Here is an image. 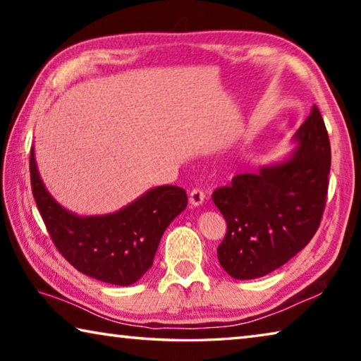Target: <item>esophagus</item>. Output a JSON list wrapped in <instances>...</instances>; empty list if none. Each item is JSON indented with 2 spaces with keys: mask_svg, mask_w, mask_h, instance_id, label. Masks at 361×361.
<instances>
[{
  "mask_svg": "<svg viewBox=\"0 0 361 361\" xmlns=\"http://www.w3.org/2000/svg\"><path fill=\"white\" fill-rule=\"evenodd\" d=\"M204 200H205V192L202 191V189L194 188L192 191L189 192V204H191L192 207H199L204 202Z\"/></svg>",
  "mask_w": 361,
  "mask_h": 361,
  "instance_id": "obj_1",
  "label": "esophagus"
}]
</instances>
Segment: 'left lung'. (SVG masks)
<instances>
[{"instance_id":"1","label":"left lung","mask_w":361,"mask_h":361,"mask_svg":"<svg viewBox=\"0 0 361 361\" xmlns=\"http://www.w3.org/2000/svg\"><path fill=\"white\" fill-rule=\"evenodd\" d=\"M288 161L242 173L213 191L228 223L218 261L231 277L266 276L301 252L319 229L331 167L325 122L317 105L299 127Z\"/></svg>"}]
</instances>
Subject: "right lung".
Segmentation results:
<instances>
[{
	"instance_id": "1",
	"label": "right lung",
	"mask_w": 361,
	"mask_h": 361,
	"mask_svg": "<svg viewBox=\"0 0 361 361\" xmlns=\"http://www.w3.org/2000/svg\"><path fill=\"white\" fill-rule=\"evenodd\" d=\"M30 180L36 207L60 255L85 276L127 286L152 266L164 231L186 209L183 188L149 189L124 209L102 216H78L65 210L42 185L30 151Z\"/></svg>"
}]
</instances>
